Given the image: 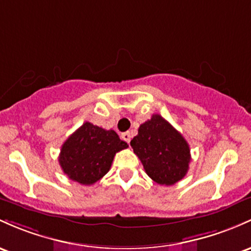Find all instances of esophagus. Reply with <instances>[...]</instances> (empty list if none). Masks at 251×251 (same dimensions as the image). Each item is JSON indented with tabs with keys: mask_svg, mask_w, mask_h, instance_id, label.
<instances>
[{
	"mask_svg": "<svg viewBox=\"0 0 251 251\" xmlns=\"http://www.w3.org/2000/svg\"><path fill=\"white\" fill-rule=\"evenodd\" d=\"M121 138L125 140L126 143H130L131 142V133L130 132H125V133L121 134Z\"/></svg>",
	"mask_w": 251,
	"mask_h": 251,
	"instance_id": "esophagus-1",
	"label": "esophagus"
}]
</instances>
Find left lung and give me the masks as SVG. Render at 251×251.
<instances>
[{
  "label": "left lung",
  "instance_id": "8db88e82",
  "mask_svg": "<svg viewBox=\"0 0 251 251\" xmlns=\"http://www.w3.org/2000/svg\"><path fill=\"white\" fill-rule=\"evenodd\" d=\"M149 177L158 184L172 186L186 176L191 162V150L182 134L159 114L139 126L131 140Z\"/></svg>",
  "mask_w": 251,
  "mask_h": 251
}]
</instances>
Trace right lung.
I'll return each mask as SVG.
<instances>
[{
    "instance_id": "obj_1",
    "label": "right lung",
    "mask_w": 251,
    "mask_h": 251,
    "mask_svg": "<svg viewBox=\"0 0 251 251\" xmlns=\"http://www.w3.org/2000/svg\"><path fill=\"white\" fill-rule=\"evenodd\" d=\"M126 148L115 131L85 121L62 145L58 161L70 180L90 186L108 173L115 153Z\"/></svg>"
}]
</instances>
